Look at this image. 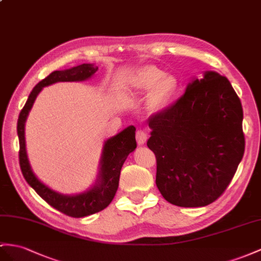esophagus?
Here are the masks:
<instances>
[{
  "mask_svg": "<svg viewBox=\"0 0 261 261\" xmlns=\"http://www.w3.org/2000/svg\"><path fill=\"white\" fill-rule=\"evenodd\" d=\"M136 138H137V142L139 145H143L146 140H148V135L142 130H138L137 131V135H136Z\"/></svg>",
  "mask_w": 261,
  "mask_h": 261,
  "instance_id": "34e87169",
  "label": "esophagus"
}]
</instances>
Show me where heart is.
<instances>
[{
  "label": "heart",
  "mask_w": 261,
  "mask_h": 261,
  "mask_svg": "<svg viewBox=\"0 0 261 261\" xmlns=\"http://www.w3.org/2000/svg\"><path fill=\"white\" fill-rule=\"evenodd\" d=\"M137 88L149 91L153 89L152 99L155 105H161L172 97L176 90V79L171 75H164L162 70L155 67L146 66L139 71L137 77Z\"/></svg>",
  "instance_id": "b5f03b06"
}]
</instances>
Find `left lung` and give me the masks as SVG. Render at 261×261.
<instances>
[{"mask_svg":"<svg viewBox=\"0 0 261 261\" xmlns=\"http://www.w3.org/2000/svg\"><path fill=\"white\" fill-rule=\"evenodd\" d=\"M148 124L152 132L146 144L156 156L155 183L169 203L202 207L223 194L245 150L242 102L228 79L204 71Z\"/></svg>","mask_w":261,"mask_h":261,"instance_id":"1","label":"left lung"}]
</instances>
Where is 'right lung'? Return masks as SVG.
Instances as JSON below:
<instances>
[{
    "instance_id": "add662e5",
    "label": "right lung",
    "mask_w": 261,
    "mask_h": 261,
    "mask_svg": "<svg viewBox=\"0 0 261 261\" xmlns=\"http://www.w3.org/2000/svg\"><path fill=\"white\" fill-rule=\"evenodd\" d=\"M97 70L98 67L93 64H82L69 69L53 71L33 88L17 120L19 165L26 182L50 206L66 215L76 218L92 215L105 210L111 203L118 190L122 165L130 153L137 148L136 128L129 125L118 135L107 139L103 143L95 183L84 192L68 195L50 189L35 175L26 151L25 122L36 97L44 87L61 82H85L95 75Z\"/></svg>"
}]
</instances>
